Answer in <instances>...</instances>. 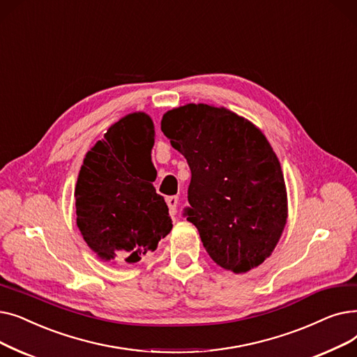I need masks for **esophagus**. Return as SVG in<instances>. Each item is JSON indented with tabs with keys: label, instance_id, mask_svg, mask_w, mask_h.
<instances>
[{
	"label": "esophagus",
	"instance_id": "1",
	"mask_svg": "<svg viewBox=\"0 0 357 357\" xmlns=\"http://www.w3.org/2000/svg\"><path fill=\"white\" fill-rule=\"evenodd\" d=\"M167 205H168L169 213L176 215V213H177V205H178V197H177V196H169V197H167Z\"/></svg>",
	"mask_w": 357,
	"mask_h": 357
}]
</instances>
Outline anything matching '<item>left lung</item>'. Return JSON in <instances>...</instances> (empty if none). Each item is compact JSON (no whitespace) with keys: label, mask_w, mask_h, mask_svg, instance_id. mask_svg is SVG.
<instances>
[{"label":"left lung","mask_w":357,"mask_h":357,"mask_svg":"<svg viewBox=\"0 0 357 357\" xmlns=\"http://www.w3.org/2000/svg\"><path fill=\"white\" fill-rule=\"evenodd\" d=\"M161 130L190 167L183 216L211 259L234 273L260 266L287 218L282 167L261 130L225 107L202 103L168 110Z\"/></svg>","instance_id":"1"}]
</instances>
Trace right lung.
Listing matches in <instances>:
<instances>
[{
	"label": "right lung",
	"instance_id": "obj_1",
	"mask_svg": "<svg viewBox=\"0 0 357 357\" xmlns=\"http://www.w3.org/2000/svg\"><path fill=\"white\" fill-rule=\"evenodd\" d=\"M154 135L148 114L130 113L84 158L75 185L77 225L101 260L137 263L173 228L167 203L152 185Z\"/></svg>",
	"mask_w": 357,
	"mask_h": 357
}]
</instances>
